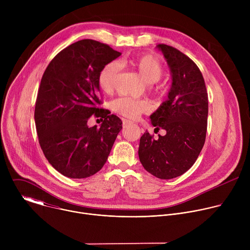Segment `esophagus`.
Here are the masks:
<instances>
[{"instance_id": "esophagus-1", "label": "esophagus", "mask_w": 250, "mask_h": 250, "mask_svg": "<svg viewBox=\"0 0 250 250\" xmlns=\"http://www.w3.org/2000/svg\"><path fill=\"white\" fill-rule=\"evenodd\" d=\"M123 124H124V126H126V125H130V124H132L130 121H128V120H123Z\"/></svg>"}]
</instances>
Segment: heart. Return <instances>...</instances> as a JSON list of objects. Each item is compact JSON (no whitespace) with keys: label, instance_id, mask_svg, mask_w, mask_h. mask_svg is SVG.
Instances as JSON below:
<instances>
[{"label":"heart","instance_id":"obj_1","mask_svg":"<svg viewBox=\"0 0 250 250\" xmlns=\"http://www.w3.org/2000/svg\"><path fill=\"white\" fill-rule=\"evenodd\" d=\"M122 66L129 65L137 71L140 78L147 84L156 83L163 74V68L156 58L150 55H141L129 59H122ZM120 64L112 61L105 64L98 77L101 90L105 94H111L114 91L117 76L120 71ZM113 110L131 120H136L141 114L147 113L150 110V104L146 100H135L127 97L119 98L113 102Z\"/></svg>","mask_w":250,"mask_h":250}]
</instances>
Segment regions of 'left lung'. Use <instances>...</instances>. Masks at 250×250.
<instances>
[{"label": "left lung", "mask_w": 250, "mask_h": 250, "mask_svg": "<svg viewBox=\"0 0 250 250\" xmlns=\"http://www.w3.org/2000/svg\"><path fill=\"white\" fill-rule=\"evenodd\" d=\"M171 73V86L159 108L150 115L155 129L166 134L140 137L138 157L145 169L159 179H172L188 171L206 140L208 94L198 66L178 49L158 44Z\"/></svg>", "instance_id": "8db88e82"}]
</instances>
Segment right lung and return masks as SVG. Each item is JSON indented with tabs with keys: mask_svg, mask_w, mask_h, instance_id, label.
<instances>
[{
	"mask_svg": "<svg viewBox=\"0 0 250 250\" xmlns=\"http://www.w3.org/2000/svg\"><path fill=\"white\" fill-rule=\"evenodd\" d=\"M122 53L93 40L61 50L42 78L34 121L41 147L54 169L82 179L100 171L108 159L123 122L101 104L98 77L103 67ZM103 121L90 128L93 115Z\"/></svg>",
	"mask_w": 250,
	"mask_h": 250,
	"instance_id": "obj_1",
	"label": "right lung"
}]
</instances>
